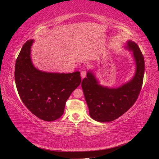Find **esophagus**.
Listing matches in <instances>:
<instances>
[{
	"label": "esophagus",
	"instance_id": "34e87169",
	"mask_svg": "<svg viewBox=\"0 0 159 159\" xmlns=\"http://www.w3.org/2000/svg\"><path fill=\"white\" fill-rule=\"evenodd\" d=\"M87 70H83L82 71H81V78H84L86 76V75H87Z\"/></svg>",
	"mask_w": 159,
	"mask_h": 159
}]
</instances>
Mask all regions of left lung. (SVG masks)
<instances>
[{"instance_id": "obj_1", "label": "left lung", "mask_w": 159, "mask_h": 159, "mask_svg": "<svg viewBox=\"0 0 159 159\" xmlns=\"http://www.w3.org/2000/svg\"><path fill=\"white\" fill-rule=\"evenodd\" d=\"M128 48L132 50L137 69L134 78L128 83L116 89L105 88L98 84L95 76L88 71L87 78L81 81L89 115L99 122H110L127 112L137 101L142 88L145 60L138 45L128 42Z\"/></svg>"}]
</instances>
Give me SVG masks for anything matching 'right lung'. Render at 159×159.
<instances>
[{"instance_id": "1", "label": "right lung", "mask_w": 159, "mask_h": 159, "mask_svg": "<svg viewBox=\"0 0 159 159\" xmlns=\"http://www.w3.org/2000/svg\"><path fill=\"white\" fill-rule=\"evenodd\" d=\"M33 40L23 45L15 64L14 79L18 93L25 106L45 121L59 119L66 101L81 83L80 71L47 73L36 69L30 60Z\"/></svg>"}]
</instances>
